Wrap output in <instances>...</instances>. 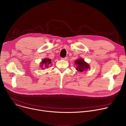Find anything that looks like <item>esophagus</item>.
<instances>
[{"mask_svg":"<svg viewBox=\"0 0 126 126\" xmlns=\"http://www.w3.org/2000/svg\"><path fill=\"white\" fill-rule=\"evenodd\" d=\"M61 59L64 60H67V57H64V58H61Z\"/></svg>","mask_w":126,"mask_h":126,"instance_id":"obj_1","label":"esophagus"}]
</instances>
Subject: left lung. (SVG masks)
<instances>
[{"label":"left lung","mask_w":126,"mask_h":126,"mask_svg":"<svg viewBox=\"0 0 126 126\" xmlns=\"http://www.w3.org/2000/svg\"><path fill=\"white\" fill-rule=\"evenodd\" d=\"M75 63L77 65L76 69L80 72L86 71L89 68V65L84 61L82 59H79L75 61Z\"/></svg>","instance_id":"left-lung-1"}]
</instances>
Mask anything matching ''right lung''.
<instances>
[{
  "mask_svg": "<svg viewBox=\"0 0 126 126\" xmlns=\"http://www.w3.org/2000/svg\"><path fill=\"white\" fill-rule=\"evenodd\" d=\"M51 63V60L49 59L48 58H46L44 59L43 60L42 62H41V67H45V68H47L48 67V65Z\"/></svg>",
  "mask_w": 126,
  "mask_h": 126,
  "instance_id": "right-lung-1",
  "label": "right lung"
}]
</instances>
